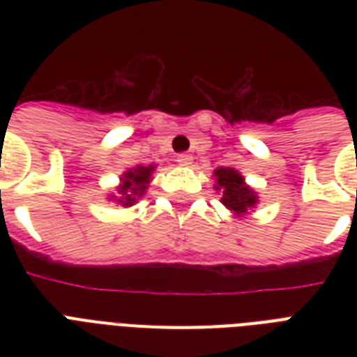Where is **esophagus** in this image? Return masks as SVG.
I'll list each match as a JSON object with an SVG mask.
<instances>
[{"instance_id":"esophagus-1","label":"esophagus","mask_w":357,"mask_h":357,"mask_svg":"<svg viewBox=\"0 0 357 357\" xmlns=\"http://www.w3.org/2000/svg\"><path fill=\"white\" fill-rule=\"evenodd\" d=\"M176 161H178V165H181V167H187V165L192 162V155H189V153H179V155L176 157Z\"/></svg>"}]
</instances>
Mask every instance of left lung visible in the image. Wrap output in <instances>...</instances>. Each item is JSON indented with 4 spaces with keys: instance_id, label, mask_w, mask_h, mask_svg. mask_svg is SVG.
Instances as JSON below:
<instances>
[{
    "instance_id": "obj_1",
    "label": "left lung",
    "mask_w": 357,
    "mask_h": 357,
    "mask_svg": "<svg viewBox=\"0 0 357 357\" xmlns=\"http://www.w3.org/2000/svg\"><path fill=\"white\" fill-rule=\"evenodd\" d=\"M217 176V190L222 189V204L229 207L231 211L243 215L248 207H254L257 198L250 190V187L244 185L243 176L234 170V168H218L215 170Z\"/></svg>"
}]
</instances>
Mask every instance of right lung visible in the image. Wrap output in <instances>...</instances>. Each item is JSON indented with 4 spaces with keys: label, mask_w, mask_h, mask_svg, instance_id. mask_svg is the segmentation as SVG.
Instances as JSON below:
<instances>
[{
    "label": "right lung",
    "mask_w": 357,
    "mask_h": 357,
    "mask_svg": "<svg viewBox=\"0 0 357 357\" xmlns=\"http://www.w3.org/2000/svg\"><path fill=\"white\" fill-rule=\"evenodd\" d=\"M151 172H153V167H137L123 174L122 187L119 192V202L122 206H133L137 198L144 195L146 187L150 183Z\"/></svg>",
    "instance_id": "add662e5"
}]
</instances>
